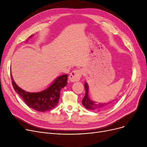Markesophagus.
<instances>
[{
    "label": "esophagus",
    "mask_w": 147,
    "mask_h": 147,
    "mask_svg": "<svg viewBox=\"0 0 147 147\" xmlns=\"http://www.w3.org/2000/svg\"><path fill=\"white\" fill-rule=\"evenodd\" d=\"M82 74V71L80 69H76L73 71L69 76V80L71 82H78L80 80Z\"/></svg>",
    "instance_id": "1"
}]
</instances>
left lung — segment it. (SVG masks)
Instances as JSON below:
<instances>
[{
	"label": "left lung",
	"mask_w": 147,
	"mask_h": 147,
	"mask_svg": "<svg viewBox=\"0 0 147 147\" xmlns=\"http://www.w3.org/2000/svg\"><path fill=\"white\" fill-rule=\"evenodd\" d=\"M84 89H85L86 90V94L85 95H84V98L82 100V104L86 109L89 110L98 111L105 110L113 101H109V102L106 103H98L95 101H93L89 97V87L88 84L86 82L84 83Z\"/></svg>",
	"instance_id": "obj_1"
}]
</instances>
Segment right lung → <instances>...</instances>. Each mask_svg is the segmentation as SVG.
<instances>
[{
  "label": "right lung",
  "mask_w": 147,
  "mask_h": 147,
  "mask_svg": "<svg viewBox=\"0 0 147 147\" xmlns=\"http://www.w3.org/2000/svg\"><path fill=\"white\" fill-rule=\"evenodd\" d=\"M32 35L29 37L31 38ZM67 76H60L45 90L37 92H30L23 90L15 82L11 73L12 86L15 91L20 95L29 107L37 111L44 112L55 108L59 102L61 89L67 84Z\"/></svg>",
  "instance_id": "add662e5"
}]
</instances>
